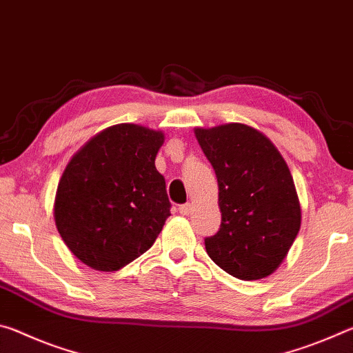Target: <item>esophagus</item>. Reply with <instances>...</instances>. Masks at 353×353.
Listing matches in <instances>:
<instances>
[{
	"instance_id": "1",
	"label": "esophagus",
	"mask_w": 353,
	"mask_h": 353,
	"mask_svg": "<svg viewBox=\"0 0 353 353\" xmlns=\"http://www.w3.org/2000/svg\"><path fill=\"white\" fill-rule=\"evenodd\" d=\"M191 212H193V205L191 204H182L179 207V213L183 214V216H187V214H190Z\"/></svg>"
}]
</instances>
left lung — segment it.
<instances>
[{
	"instance_id": "8db88e82",
	"label": "left lung",
	"mask_w": 353,
	"mask_h": 353,
	"mask_svg": "<svg viewBox=\"0 0 353 353\" xmlns=\"http://www.w3.org/2000/svg\"><path fill=\"white\" fill-rule=\"evenodd\" d=\"M194 135L218 179L221 227L205 238L210 259L240 280L277 270L301 229V204L288 165L259 130L240 123Z\"/></svg>"
}]
</instances>
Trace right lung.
<instances>
[{
	"label": "right lung",
	"instance_id": "right-lung-1",
	"mask_svg": "<svg viewBox=\"0 0 353 353\" xmlns=\"http://www.w3.org/2000/svg\"><path fill=\"white\" fill-rule=\"evenodd\" d=\"M165 135L117 124L77 151L57 185L56 227L68 249L97 271H118L152 246L171 204L155 155Z\"/></svg>",
	"mask_w": 353,
	"mask_h": 353
}]
</instances>
